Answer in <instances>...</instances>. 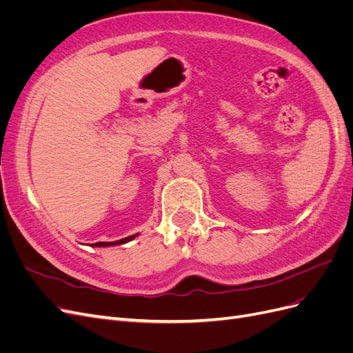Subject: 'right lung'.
<instances>
[{
  "instance_id": "obj_1",
  "label": "right lung",
  "mask_w": 353,
  "mask_h": 353,
  "mask_svg": "<svg viewBox=\"0 0 353 353\" xmlns=\"http://www.w3.org/2000/svg\"><path fill=\"white\" fill-rule=\"evenodd\" d=\"M138 236V234H134V236H130V237H125V239H122V240H117V241H99V243H94L92 245L94 248H108V245H117V244H125V243H128V241H131L132 239H135Z\"/></svg>"
}]
</instances>
